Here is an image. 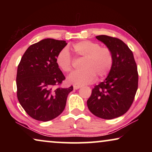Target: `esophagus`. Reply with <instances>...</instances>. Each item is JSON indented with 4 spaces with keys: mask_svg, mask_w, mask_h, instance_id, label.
Wrapping results in <instances>:
<instances>
[{
    "mask_svg": "<svg viewBox=\"0 0 152 152\" xmlns=\"http://www.w3.org/2000/svg\"><path fill=\"white\" fill-rule=\"evenodd\" d=\"M80 88H81V86H73V88L75 89V90H77V89Z\"/></svg>",
    "mask_w": 152,
    "mask_h": 152,
    "instance_id": "1",
    "label": "esophagus"
}]
</instances>
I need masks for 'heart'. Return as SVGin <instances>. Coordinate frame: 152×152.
<instances>
[{"label":"heart","instance_id":"heart-1","mask_svg":"<svg viewBox=\"0 0 152 152\" xmlns=\"http://www.w3.org/2000/svg\"><path fill=\"white\" fill-rule=\"evenodd\" d=\"M72 50L76 57L84 59L83 70L75 71L68 77L69 84L84 86L94 82L97 76L103 78L109 73L113 63V53L107 47L91 41H82L73 44ZM56 64L64 72L72 69L73 59L68 48L61 50L56 57Z\"/></svg>","mask_w":152,"mask_h":152}]
</instances>
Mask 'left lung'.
Returning <instances> with one entry per match:
<instances>
[{"instance_id": "obj_1", "label": "left lung", "mask_w": 152, "mask_h": 152, "mask_svg": "<svg viewBox=\"0 0 152 152\" xmlns=\"http://www.w3.org/2000/svg\"><path fill=\"white\" fill-rule=\"evenodd\" d=\"M95 37L111 50L113 63L105 80L93 88L87 106L93 115L111 120L124 115L132 104L138 89V70L132 51L123 41L107 35Z\"/></svg>"}]
</instances>
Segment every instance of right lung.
<instances>
[{
	"label": "right lung",
	"mask_w": 152,
	"mask_h": 152,
	"mask_svg": "<svg viewBox=\"0 0 152 152\" xmlns=\"http://www.w3.org/2000/svg\"><path fill=\"white\" fill-rule=\"evenodd\" d=\"M65 41L45 39L31 45L25 52L16 75L17 97L31 118L47 122L57 118L65 109L66 99L73 90L54 86L61 84L65 77L56 64Z\"/></svg>",
	"instance_id": "1"
}]
</instances>
